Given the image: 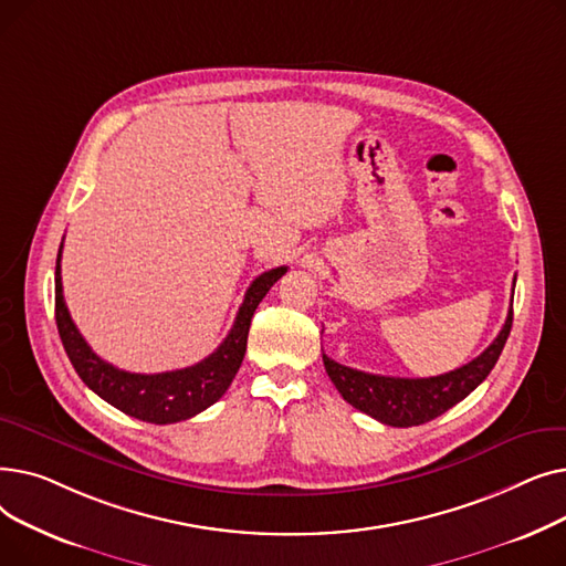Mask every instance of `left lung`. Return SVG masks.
<instances>
[{"label": "left lung", "instance_id": "8db88e82", "mask_svg": "<svg viewBox=\"0 0 566 566\" xmlns=\"http://www.w3.org/2000/svg\"><path fill=\"white\" fill-rule=\"evenodd\" d=\"M512 321L514 307H510L502 331L482 355H478L472 363L450 374H440L431 378H395L367 374L339 365L331 360L325 353L323 365L344 401H348L353 408L367 412L369 418L388 427H418L436 420L438 415L463 401L491 374L504 348V342L510 337Z\"/></svg>", "mask_w": 566, "mask_h": 566}]
</instances>
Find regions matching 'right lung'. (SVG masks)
Masks as SVG:
<instances>
[{"label":"right lung","instance_id":"1","mask_svg":"<svg viewBox=\"0 0 566 566\" xmlns=\"http://www.w3.org/2000/svg\"><path fill=\"white\" fill-rule=\"evenodd\" d=\"M62 248H59L54 271V318L71 365L88 390H94L101 399L130 415V418L151 424H174L195 418L197 412L213 406L229 390L245 358L254 310L271 286L286 273V265H280L259 275L250 284L227 339L201 363L163 374H130L101 360L75 328L62 289V265H59Z\"/></svg>","mask_w":566,"mask_h":566}]
</instances>
